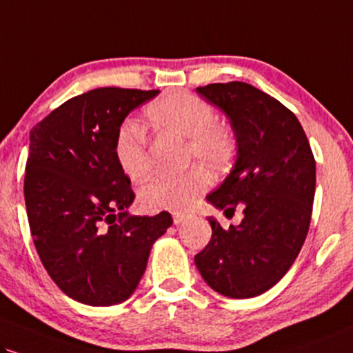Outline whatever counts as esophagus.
I'll list each match as a JSON object with an SVG mask.
<instances>
[{
    "label": "esophagus",
    "instance_id": "esophagus-1",
    "mask_svg": "<svg viewBox=\"0 0 353 353\" xmlns=\"http://www.w3.org/2000/svg\"><path fill=\"white\" fill-rule=\"evenodd\" d=\"M172 217H173V223L181 224L186 219V214H183V212H172Z\"/></svg>",
    "mask_w": 353,
    "mask_h": 353
}]
</instances>
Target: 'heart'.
I'll list each match as a JSON object with an SVG mask.
<instances>
[{"mask_svg":"<svg viewBox=\"0 0 353 353\" xmlns=\"http://www.w3.org/2000/svg\"><path fill=\"white\" fill-rule=\"evenodd\" d=\"M147 123L157 132L186 139V162L199 160L211 170L228 168L236 155L237 142L228 125L217 123L212 106L188 91H167L145 110ZM149 139L136 123L121 125L114 141V157L123 173L141 181L150 173ZM210 185L201 168L180 175H159L141 188V201L149 210L183 211Z\"/></svg>","mask_w":353,"mask_h":353,"instance_id":"obj_1","label":"heart"}]
</instances>
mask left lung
I'll list each match as a JSON object with an SVG mask.
<instances>
[{"mask_svg":"<svg viewBox=\"0 0 353 353\" xmlns=\"http://www.w3.org/2000/svg\"><path fill=\"white\" fill-rule=\"evenodd\" d=\"M196 93L229 117L236 163L206 199L225 216L242 206L239 225L212 236L194 255L204 281L229 298H254L285 276L311 223L316 162L298 117L278 99L243 81L198 86Z\"/></svg>","mask_w":353,"mask_h":353,"instance_id":"obj_1","label":"left lung"}]
</instances>
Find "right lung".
<instances>
[{
  "instance_id": "add662e5",
  "label": "right lung",
  "mask_w": 353,
  "mask_h": 353,
  "mask_svg": "<svg viewBox=\"0 0 353 353\" xmlns=\"http://www.w3.org/2000/svg\"><path fill=\"white\" fill-rule=\"evenodd\" d=\"M159 90L97 88L65 101L30 130L24 199L43 268L67 296L90 306L128 299L154 242L173 224L129 216L130 180L114 157L125 116Z\"/></svg>"
}]
</instances>
